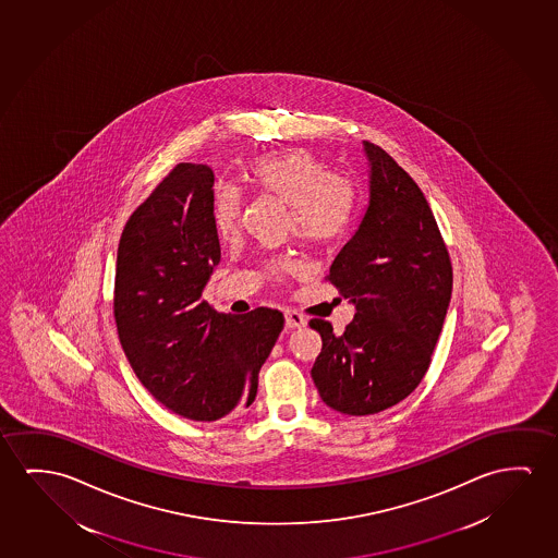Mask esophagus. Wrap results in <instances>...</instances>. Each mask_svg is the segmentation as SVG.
<instances>
[{
    "label": "esophagus",
    "mask_w": 558,
    "mask_h": 558,
    "mask_svg": "<svg viewBox=\"0 0 558 558\" xmlns=\"http://www.w3.org/2000/svg\"><path fill=\"white\" fill-rule=\"evenodd\" d=\"M283 316H286V326L288 328H303V326H307V318L300 315V313H295V311H286Z\"/></svg>",
    "instance_id": "1"
}]
</instances>
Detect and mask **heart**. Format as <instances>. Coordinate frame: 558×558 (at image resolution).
I'll return each instance as SVG.
<instances>
[{
  "mask_svg": "<svg viewBox=\"0 0 558 558\" xmlns=\"http://www.w3.org/2000/svg\"><path fill=\"white\" fill-rule=\"evenodd\" d=\"M251 186L272 195L290 207L291 232L305 245L320 247L345 234L353 207L355 187L348 178L331 174L315 155L305 149L258 157L247 170ZM210 217L218 238L232 240L240 220V195L218 186L210 203ZM270 270L286 275L298 270L293 260H278Z\"/></svg>",
  "mask_w": 558,
  "mask_h": 558,
  "instance_id": "heart-1",
  "label": "heart"
}]
</instances>
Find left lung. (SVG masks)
<instances>
[{
    "mask_svg": "<svg viewBox=\"0 0 558 558\" xmlns=\"http://www.w3.org/2000/svg\"><path fill=\"white\" fill-rule=\"evenodd\" d=\"M363 146L368 207L328 275L356 313L341 336L326 320L308 323L323 338L311 371L320 399L351 416L386 411L416 389L452 290L449 253L421 187L381 147Z\"/></svg>",
    "mask_w": 558,
    "mask_h": 558,
    "instance_id": "8db88e82",
    "label": "left lung"
}]
</instances>
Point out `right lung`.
<instances>
[{
	"label": "right lung",
	"instance_id": "obj_1",
	"mask_svg": "<svg viewBox=\"0 0 558 558\" xmlns=\"http://www.w3.org/2000/svg\"><path fill=\"white\" fill-rule=\"evenodd\" d=\"M213 184L207 165L170 170L122 230L114 275V323L137 380L197 422L255 399L258 371L283 328L276 308L230 316L202 300L220 260Z\"/></svg>",
	"mask_w": 558,
	"mask_h": 558
}]
</instances>
